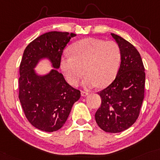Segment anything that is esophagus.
I'll use <instances>...</instances> for the list:
<instances>
[{
  "label": "esophagus",
  "instance_id": "esophagus-1",
  "mask_svg": "<svg viewBox=\"0 0 160 160\" xmlns=\"http://www.w3.org/2000/svg\"><path fill=\"white\" fill-rule=\"evenodd\" d=\"M88 95V92L87 91H81V95L82 96H86Z\"/></svg>",
  "mask_w": 160,
  "mask_h": 160
}]
</instances>
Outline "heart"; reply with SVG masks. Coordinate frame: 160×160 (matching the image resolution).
<instances>
[{"mask_svg":"<svg viewBox=\"0 0 160 160\" xmlns=\"http://www.w3.org/2000/svg\"><path fill=\"white\" fill-rule=\"evenodd\" d=\"M69 51L72 56L62 57L60 67L70 84L78 85L84 73L87 74L83 80L86 87H105L114 80L122 59L117 42L86 38L73 44Z\"/></svg>","mask_w":160,"mask_h":160,"instance_id":"obj_1","label":"heart"}]
</instances>
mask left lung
Masks as SVG:
<instances>
[{
    "instance_id": "1",
    "label": "left lung",
    "mask_w": 160,
    "mask_h": 160,
    "mask_svg": "<svg viewBox=\"0 0 160 160\" xmlns=\"http://www.w3.org/2000/svg\"><path fill=\"white\" fill-rule=\"evenodd\" d=\"M111 35L120 47L122 62L114 81L98 92L101 104L95 117L103 131L115 133L137 120L145 95V72L137 49L121 36Z\"/></svg>"
}]
</instances>
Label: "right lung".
Here are the masks:
<instances>
[{
  "label": "right lung",
  "mask_w": 160,
  "mask_h": 160,
  "mask_svg": "<svg viewBox=\"0 0 160 160\" xmlns=\"http://www.w3.org/2000/svg\"><path fill=\"white\" fill-rule=\"evenodd\" d=\"M75 33L51 31L39 36L25 48L19 67V94L28 122L38 130L54 132L64 125L80 91L65 81L57 69L60 66L63 49ZM47 57L55 68L48 75L38 76L33 68Z\"/></svg>",
  "instance_id": "1"
}]
</instances>
